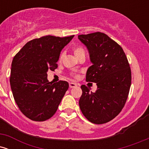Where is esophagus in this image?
Listing matches in <instances>:
<instances>
[{
  "mask_svg": "<svg viewBox=\"0 0 149 149\" xmlns=\"http://www.w3.org/2000/svg\"><path fill=\"white\" fill-rule=\"evenodd\" d=\"M77 86V84L76 83H69V88H75V87Z\"/></svg>",
  "mask_w": 149,
  "mask_h": 149,
  "instance_id": "1",
  "label": "esophagus"
}]
</instances>
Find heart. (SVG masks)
<instances>
[{
  "instance_id": "heart-1",
  "label": "heart",
  "mask_w": 149,
  "mask_h": 149,
  "mask_svg": "<svg viewBox=\"0 0 149 149\" xmlns=\"http://www.w3.org/2000/svg\"><path fill=\"white\" fill-rule=\"evenodd\" d=\"M73 52H74L75 55H76L77 57H78V56H80V54H85V49L83 48V47H81V46H76V47H73ZM62 57H63V53H61L60 54V57H59V60H61V59H62ZM73 76H74L75 78H77V77H78L77 75H73Z\"/></svg>"
}]
</instances>
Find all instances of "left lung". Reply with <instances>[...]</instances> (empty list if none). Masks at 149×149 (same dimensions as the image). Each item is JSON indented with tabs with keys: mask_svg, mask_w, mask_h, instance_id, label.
Wrapping results in <instances>:
<instances>
[{
	"mask_svg": "<svg viewBox=\"0 0 149 149\" xmlns=\"http://www.w3.org/2000/svg\"><path fill=\"white\" fill-rule=\"evenodd\" d=\"M78 39L88 47L92 63L86 81L97 85L95 92L81 85L80 109L90 122L106 123L118 115L125 104L131 85L130 66L121 46L107 34H82Z\"/></svg>",
	"mask_w": 149,
	"mask_h": 149,
	"instance_id": "8db88e82",
	"label": "left lung"
}]
</instances>
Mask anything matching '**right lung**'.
<instances>
[{
	"instance_id": "right-lung-1",
	"label": "right lung",
	"mask_w": 149,
	"mask_h": 149,
	"mask_svg": "<svg viewBox=\"0 0 149 149\" xmlns=\"http://www.w3.org/2000/svg\"><path fill=\"white\" fill-rule=\"evenodd\" d=\"M74 35L66 37L46 36L26 43L12 62L10 83L17 105L26 117L45 121L57 111L69 83L47 80L48 70L57 68L60 52Z\"/></svg>"
}]
</instances>
